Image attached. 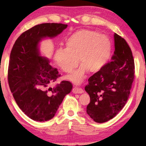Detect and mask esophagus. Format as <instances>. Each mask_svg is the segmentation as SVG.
I'll use <instances>...</instances> for the list:
<instances>
[{
  "instance_id": "1",
  "label": "esophagus",
  "mask_w": 146,
  "mask_h": 146,
  "mask_svg": "<svg viewBox=\"0 0 146 146\" xmlns=\"http://www.w3.org/2000/svg\"><path fill=\"white\" fill-rule=\"evenodd\" d=\"M72 92L74 94H81L84 92V90L82 88H81L78 87V86H74L72 89Z\"/></svg>"
}]
</instances>
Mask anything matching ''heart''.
Wrapping results in <instances>:
<instances>
[{
	"mask_svg": "<svg viewBox=\"0 0 146 146\" xmlns=\"http://www.w3.org/2000/svg\"><path fill=\"white\" fill-rule=\"evenodd\" d=\"M111 42L107 35L96 31L83 29L72 34L66 41V48H57L54 60L65 72H70L80 62L82 66L67 76L73 82L80 84L85 78L86 73L99 71L110 60Z\"/></svg>",
	"mask_w": 146,
	"mask_h": 146,
	"instance_id": "obj_1",
	"label": "heart"
}]
</instances>
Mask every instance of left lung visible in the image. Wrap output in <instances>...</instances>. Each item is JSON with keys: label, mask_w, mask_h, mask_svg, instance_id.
Returning a JSON list of instances; mask_svg holds the SVG:
<instances>
[{"label": "left lung", "mask_w": 146, "mask_h": 146, "mask_svg": "<svg viewBox=\"0 0 146 146\" xmlns=\"http://www.w3.org/2000/svg\"><path fill=\"white\" fill-rule=\"evenodd\" d=\"M114 43L111 62L90 77L85 86L90 97L86 112L98 123L112 119L124 107L134 80V60L128 44L116 33Z\"/></svg>", "instance_id": "1"}]
</instances>
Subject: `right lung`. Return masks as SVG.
<instances>
[{"label": "right lung", "mask_w": 146, "mask_h": 146, "mask_svg": "<svg viewBox=\"0 0 146 146\" xmlns=\"http://www.w3.org/2000/svg\"><path fill=\"white\" fill-rule=\"evenodd\" d=\"M62 23H43L23 33L12 48L8 68V82L17 105L35 121H48L54 116L72 85L62 81L50 86L61 74L39 55L38 44L44 37H54L67 27Z\"/></svg>", "instance_id": "1"}]
</instances>
